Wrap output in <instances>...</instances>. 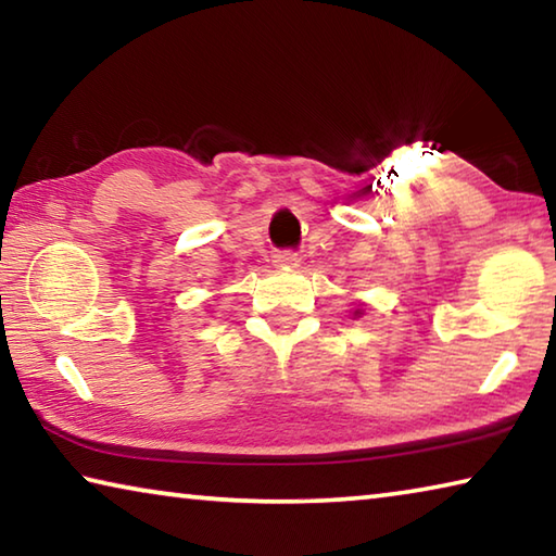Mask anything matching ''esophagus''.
<instances>
[{"label": "esophagus", "instance_id": "34e87169", "mask_svg": "<svg viewBox=\"0 0 556 556\" xmlns=\"http://www.w3.org/2000/svg\"><path fill=\"white\" fill-rule=\"evenodd\" d=\"M277 265L279 267H296L299 265V257L296 255H277Z\"/></svg>", "mask_w": 556, "mask_h": 556}]
</instances>
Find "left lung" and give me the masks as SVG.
I'll list each match as a JSON object with an SVG mask.
<instances>
[{
  "label": "left lung",
  "instance_id": "1",
  "mask_svg": "<svg viewBox=\"0 0 556 556\" xmlns=\"http://www.w3.org/2000/svg\"><path fill=\"white\" fill-rule=\"evenodd\" d=\"M353 316H355V318H361V316H363V306H361V308H355Z\"/></svg>",
  "mask_w": 556,
  "mask_h": 556
}]
</instances>
